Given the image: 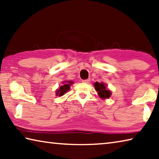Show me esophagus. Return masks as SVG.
I'll return each instance as SVG.
<instances>
[{
  "label": "esophagus",
  "instance_id": "1",
  "mask_svg": "<svg viewBox=\"0 0 159 159\" xmlns=\"http://www.w3.org/2000/svg\"><path fill=\"white\" fill-rule=\"evenodd\" d=\"M90 79H85V80H83L82 82L83 83H90Z\"/></svg>",
  "mask_w": 159,
  "mask_h": 159
}]
</instances>
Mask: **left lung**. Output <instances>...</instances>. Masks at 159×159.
<instances>
[{
    "mask_svg": "<svg viewBox=\"0 0 159 159\" xmlns=\"http://www.w3.org/2000/svg\"><path fill=\"white\" fill-rule=\"evenodd\" d=\"M95 88L98 91V95L102 99L109 98L111 95V92L106 88V85L104 83H95Z\"/></svg>",
    "mask_w": 159,
    "mask_h": 159,
    "instance_id": "left-lung-1",
    "label": "left lung"
}]
</instances>
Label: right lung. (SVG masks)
<instances>
[{"label":"right lung","instance_id":"add662e5","mask_svg":"<svg viewBox=\"0 0 159 159\" xmlns=\"http://www.w3.org/2000/svg\"><path fill=\"white\" fill-rule=\"evenodd\" d=\"M73 81L71 80H66V81L62 82V85H61L60 88L56 91V95L59 96H62L64 95V93H66L67 91L69 90L70 89V85L73 84Z\"/></svg>","mask_w":159,"mask_h":159}]
</instances>
